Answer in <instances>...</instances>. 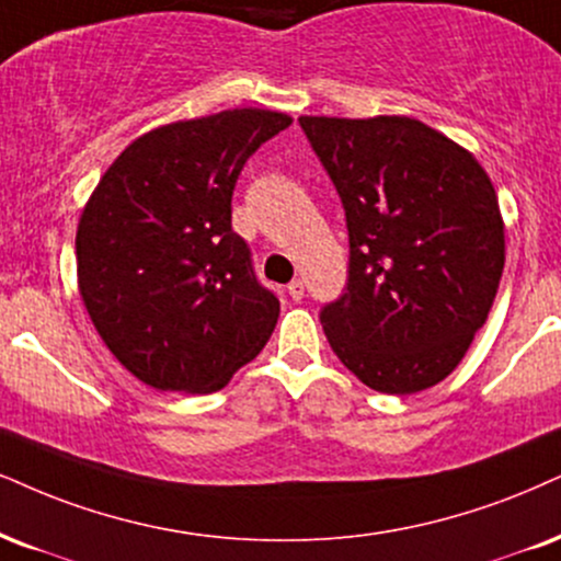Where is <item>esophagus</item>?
<instances>
[{
    "label": "esophagus",
    "mask_w": 561,
    "mask_h": 561,
    "mask_svg": "<svg viewBox=\"0 0 561 561\" xmlns=\"http://www.w3.org/2000/svg\"><path fill=\"white\" fill-rule=\"evenodd\" d=\"M288 296H291L294 301H301L304 299V280L296 278V280L288 283Z\"/></svg>",
    "instance_id": "obj_1"
}]
</instances>
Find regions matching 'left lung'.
I'll return each mask as SVG.
<instances>
[{
	"instance_id": "1",
	"label": "left lung",
	"mask_w": 561,
	"mask_h": 561,
	"mask_svg": "<svg viewBox=\"0 0 561 561\" xmlns=\"http://www.w3.org/2000/svg\"><path fill=\"white\" fill-rule=\"evenodd\" d=\"M348 226V283L324 304L330 348L366 387L437 385L486 322L504 270L492 179L411 116H301Z\"/></svg>"
}]
</instances>
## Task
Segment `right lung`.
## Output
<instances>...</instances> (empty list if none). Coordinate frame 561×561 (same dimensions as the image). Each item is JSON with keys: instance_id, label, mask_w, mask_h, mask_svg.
Returning a JSON list of instances; mask_svg holds the SVG:
<instances>
[{"instance_id": "right-lung-1", "label": "right lung", "mask_w": 561, "mask_h": 561, "mask_svg": "<svg viewBox=\"0 0 561 561\" xmlns=\"http://www.w3.org/2000/svg\"><path fill=\"white\" fill-rule=\"evenodd\" d=\"M294 119L231 108L137 137L80 216L78 286L95 330L140 382L205 396L265 348L280 301L231 228L247 158Z\"/></svg>"}]
</instances>
